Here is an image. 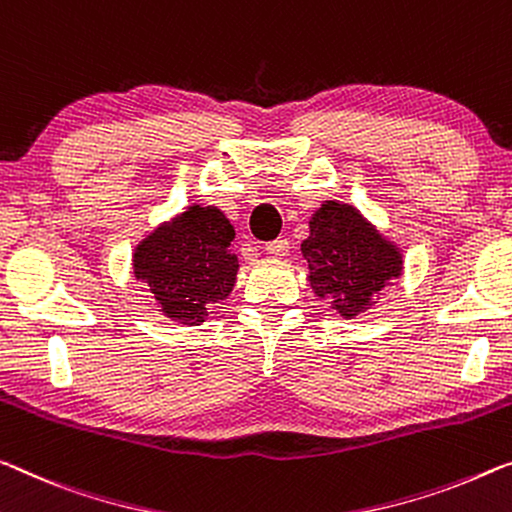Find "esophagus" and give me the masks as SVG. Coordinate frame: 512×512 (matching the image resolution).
<instances>
[{"label":"esophagus","instance_id":"esophagus-1","mask_svg":"<svg viewBox=\"0 0 512 512\" xmlns=\"http://www.w3.org/2000/svg\"><path fill=\"white\" fill-rule=\"evenodd\" d=\"M288 249H290V242H288L286 238L270 240V242H267V245H265V251H267V254H272V256H286Z\"/></svg>","mask_w":512,"mask_h":512}]
</instances>
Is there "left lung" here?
<instances>
[{
	"instance_id": "obj_1",
	"label": "left lung",
	"mask_w": 512,
	"mask_h": 512,
	"mask_svg": "<svg viewBox=\"0 0 512 512\" xmlns=\"http://www.w3.org/2000/svg\"><path fill=\"white\" fill-rule=\"evenodd\" d=\"M311 235L302 242L309 281L332 309L355 318L371 306L389 279L400 277L403 256L382 238L359 210L327 201L311 219Z\"/></svg>"
}]
</instances>
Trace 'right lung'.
I'll return each mask as SVG.
<instances>
[{
	"mask_svg": "<svg viewBox=\"0 0 512 512\" xmlns=\"http://www.w3.org/2000/svg\"><path fill=\"white\" fill-rule=\"evenodd\" d=\"M235 231L222 210L192 206L164 224L135 251V277L144 281L167 318L199 325L208 304L229 297L238 274L231 254Z\"/></svg>",
	"mask_w": 512,
	"mask_h": 512,
	"instance_id": "obj_1",
	"label": "right lung"
}]
</instances>
